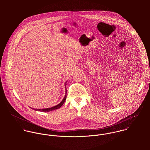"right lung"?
<instances>
[{
    "instance_id": "right-lung-1",
    "label": "right lung",
    "mask_w": 150,
    "mask_h": 150,
    "mask_svg": "<svg viewBox=\"0 0 150 150\" xmlns=\"http://www.w3.org/2000/svg\"><path fill=\"white\" fill-rule=\"evenodd\" d=\"M65 86H66V84H65ZM65 88L66 89V87H65ZM66 93H67V91L66 90V95H65V96H64V99L62 100V102L59 104L57 105V106H55L54 107H50V108H47L35 109V110L36 111H43V112H48V111H52V110H57V109L60 108L64 105V102H65V100L66 99Z\"/></svg>"
}]
</instances>
